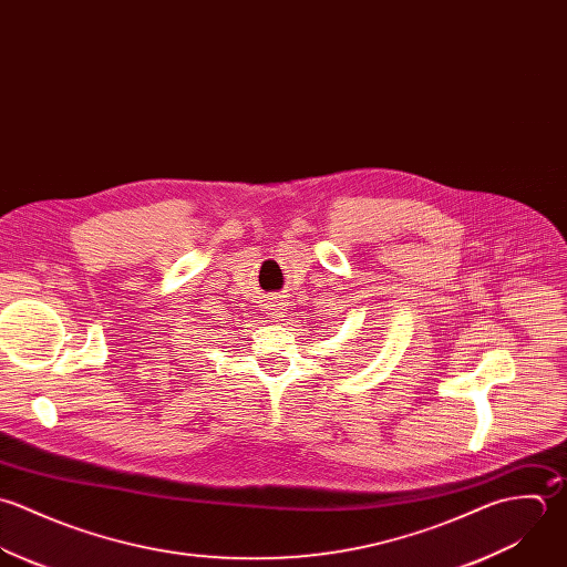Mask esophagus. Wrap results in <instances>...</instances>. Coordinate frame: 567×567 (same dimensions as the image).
Here are the masks:
<instances>
[{
    "label": "esophagus",
    "instance_id": "34e87169",
    "mask_svg": "<svg viewBox=\"0 0 567 567\" xmlns=\"http://www.w3.org/2000/svg\"><path fill=\"white\" fill-rule=\"evenodd\" d=\"M268 310H270V317H272V319L284 317V315H281V310H284V308H281V303H270V306H268Z\"/></svg>",
    "mask_w": 567,
    "mask_h": 567
}]
</instances>
